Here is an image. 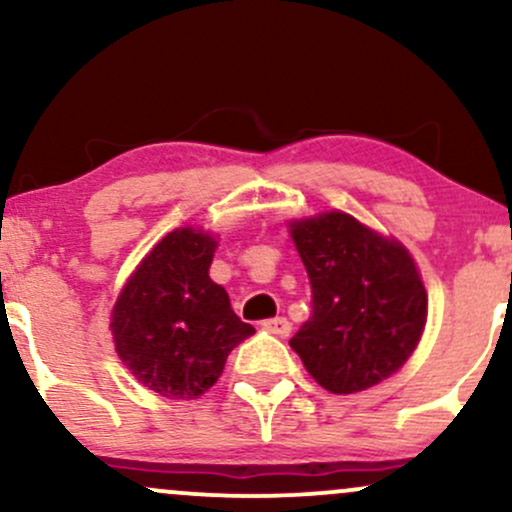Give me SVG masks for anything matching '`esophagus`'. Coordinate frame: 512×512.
Instances as JSON below:
<instances>
[{
    "label": "esophagus",
    "mask_w": 512,
    "mask_h": 512,
    "mask_svg": "<svg viewBox=\"0 0 512 512\" xmlns=\"http://www.w3.org/2000/svg\"><path fill=\"white\" fill-rule=\"evenodd\" d=\"M262 330L269 334H276V337H289L291 334V322L286 317H274V320H264Z\"/></svg>",
    "instance_id": "34e87169"
}]
</instances>
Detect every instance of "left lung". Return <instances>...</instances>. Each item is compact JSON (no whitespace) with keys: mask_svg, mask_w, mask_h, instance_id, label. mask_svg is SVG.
<instances>
[{"mask_svg":"<svg viewBox=\"0 0 512 512\" xmlns=\"http://www.w3.org/2000/svg\"><path fill=\"white\" fill-rule=\"evenodd\" d=\"M286 226L313 286V315L289 342L305 370L334 395L395 375L419 346L428 317L411 252L339 209Z\"/></svg>","mask_w":512,"mask_h":512,"instance_id":"8db88e82","label":"left lung"}]
</instances>
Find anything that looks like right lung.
I'll list each match as a JSON object with an SVG mask.
<instances>
[{
  "instance_id": "obj_1",
  "label": "right lung",
  "mask_w": 512,
  "mask_h": 512,
  "mask_svg": "<svg viewBox=\"0 0 512 512\" xmlns=\"http://www.w3.org/2000/svg\"><path fill=\"white\" fill-rule=\"evenodd\" d=\"M219 236L180 226L127 276L110 313L115 351L146 390L195 399L221 378L226 358L255 334L231 310L209 267Z\"/></svg>"
}]
</instances>
